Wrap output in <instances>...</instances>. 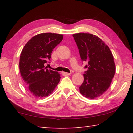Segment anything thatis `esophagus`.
<instances>
[{"instance_id": "1", "label": "esophagus", "mask_w": 133, "mask_h": 133, "mask_svg": "<svg viewBox=\"0 0 133 133\" xmlns=\"http://www.w3.org/2000/svg\"><path fill=\"white\" fill-rule=\"evenodd\" d=\"M62 74L63 75H64V76H67V75H70V73H67V72H62Z\"/></svg>"}]
</instances>
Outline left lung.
Here are the masks:
<instances>
[{
  "instance_id": "8db88e82",
  "label": "left lung",
  "mask_w": 133,
  "mask_h": 133,
  "mask_svg": "<svg viewBox=\"0 0 133 133\" xmlns=\"http://www.w3.org/2000/svg\"><path fill=\"white\" fill-rule=\"evenodd\" d=\"M84 66V82L80 93L89 98L100 96L109 89L115 74L114 58L108 46L98 37L89 33L73 35Z\"/></svg>"
}]
</instances>
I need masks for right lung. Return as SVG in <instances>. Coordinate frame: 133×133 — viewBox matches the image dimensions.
I'll use <instances>...</instances> for the list:
<instances>
[{"label": "right lung", "mask_w": 133, "mask_h": 133, "mask_svg": "<svg viewBox=\"0 0 133 133\" xmlns=\"http://www.w3.org/2000/svg\"><path fill=\"white\" fill-rule=\"evenodd\" d=\"M63 36L46 33L33 37L24 46L20 56L19 69L30 93L37 98L48 96L60 80L58 72L46 69L53 49Z\"/></svg>", "instance_id": "1"}]
</instances>
